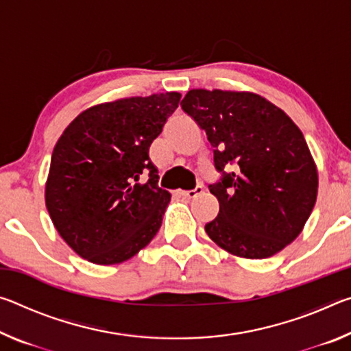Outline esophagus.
Instances as JSON below:
<instances>
[{"instance_id": "34e87169", "label": "esophagus", "mask_w": 351, "mask_h": 351, "mask_svg": "<svg viewBox=\"0 0 351 351\" xmlns=\"http://www.w3.org/2000/svg\"><path fill=\"white\" fill-rule=\"evenodd\" d=\"M178 193H180V197L186 198V199H193V198H197L198 195L203 193V186H197L192 190H180Z\"/></svg>"}]
</instances>
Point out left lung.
I'll return each instance as SVG.
<instances>
[{
    "label": "left lung",
    "mask_w": 351,
    "mask_h": 351,
    "mask_svg": "<svg viewBox=\"0 0 351 351\" xmlns=\"http://www.w3.org/2000/svg\"><path fill=\"white\" fill-rule=\"evenodd\" d=\"M184 112L204 130L221 178L206 232L245 258H268L297 239L317 197V169L299 127L252 93L190 90Z\"/></svg>",
    "instance_id": "obj_1"
}]
</instances>
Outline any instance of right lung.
<instances>
[{"mask_svg":"<svg viewBox=\"0 0 351 351\" xmlns=\"http://www.w3.org/2000/svg\"><path fill=\"white\" fill-rule=\"evenodd\" d=\"M180 99V93H165L96 105L57 141L46 207L58 234L82 258L122 263L161 228L170 193L158 186L148 150Z\"/></svg>","mask_w":351,"mask_h":351,"instance_id":"obj_1","label":"right lung"}]
</instances>
